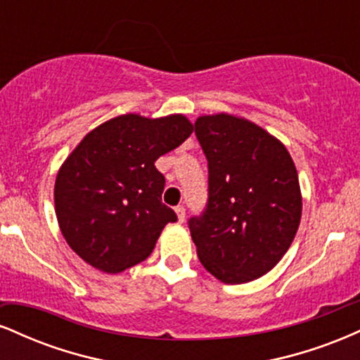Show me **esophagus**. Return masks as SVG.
<instances>
[{
	"label": "esophagus",
	"instance_id": "esophagus-1",
	"mask_svg": "<svg viewBox=\"0 0 360 360\" xmlns=\"http://www.w3.org/2000/svg\"><path fill=\"white\" fill-rule=\"evenodd\" d=\"M176 214H177V220L183 223L184 218H186V208H184V206H176Z\"/></svg>",
	"mask_w": 360,
	"mask_h": 360
}]
</instances>
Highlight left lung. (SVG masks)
<instances>
[{
    "label": "left lung",
    "mask_w": 360,
    "mask_h": 360,
    "mask_svg": "<svg viewBox=\"0 0 360 360\" xmlns=\"http://www.w3.org/2000/svg\"><path fill=\"white\" fill-rule=\"evenodd\" d=\"M194 134L208 160V201L188 220L198 257L225 284L269 272L298 232V172L286 147L243 118L200 117Z\"/></svg>",
    "instance_id": "8db88e82"
}]
</instances>
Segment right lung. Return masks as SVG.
<instances>
[{
    "instance_id": "right-lung-1",
    "label": "right lung",
    "mask_w": 360,
    "mask_h": 360,
    "mask_svg": "<svg viewBox=\"0 0 360 360\" xmlns=\"http://www.w3.org/2000/svg\"><path fill=\"white\" fill-rule=\"evenodd\" d=\"M193 125L183 115H122L94 128L56 179V213L71 249L96 269L117 274L146 260L174 210L162 203L166 177L154 166Z\"/></svg>"
}]
</instances>
